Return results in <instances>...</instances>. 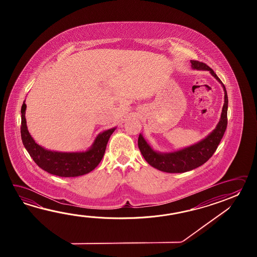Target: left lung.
Returning <instances> with one entry per match:
<instances>
[{
	"label": "left lung",
	"instance_id": "obj_1",
	"mask_svg": "<svg viewBox=\"0 0 257 257\" xmlns=\"http://www.w3.org/2000/svg\"><path fill=\"white\" fill-rule=\"evenodd\" d=\"M191 64L194 70L209 71L211 75L215 77L217 81L222 85L224 90L222 112L216 128L208 136L206 137L198 143L173 153H162L154 151L153 148L149 145V143L146 142V140L143 138L142 134H140L138 145L142 156L150 165L165 173H185L196 169L205 164L216 152L228 124V95L225 85L214 72L213 70L209 68L206 63L197 60H191Z\"/></svg>",
	"mask_w": 257,
	"mask_h": 257
}]
</instances>
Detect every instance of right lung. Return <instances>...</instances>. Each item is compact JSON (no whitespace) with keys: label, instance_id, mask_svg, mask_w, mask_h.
<instances>
[{"label":"right lung","instance_id":"add662e5","mask_svg":"<svg viewBox=\"0 0 257 257\" xmlns=\"http://www.w3.org/2000/svg\"><path fill=\"white\" fill-rule=\"evenodd\" d=\"M26 109L27 104L24 102L21 108V138L24 146L33 159L34 162L41 169L51 175L61 177H75L86 175L93 171L103 159L106 144L110 136L115 130V127H113L100 133L94 140L92 147L86 152H52L39 146L28 132L26 120Z\"/></svg>","mask_w":257,"mask_h":257}]
</instances>
